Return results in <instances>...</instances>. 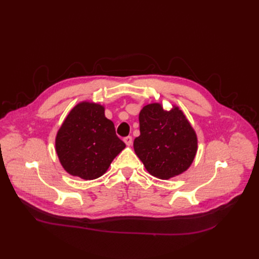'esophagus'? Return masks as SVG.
<instances>
[{"instance_id":"obj_1","label":"esophagus","mask_w":259,"mask_h":259,"mask_svg":"<svg viewBox=\"0 0 259 259\" xmlns=\"http://www.w3.org/2000/svg\"><path fill=\"white\" fill-rule=\"evenodd\" d=\"M124 142L127 146H130L132 144V137H126L124 138Z\"/></svg>"}]
</instances>
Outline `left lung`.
<instances>
[{"instance_id": "8db88e82", "label": "left lung", "mask_w": 259, "mask_h": 259, "mask_svg": "<svg viewBox=\"0 0 259 259\" xmlns=\"http://www.w3.org/2000/svg\"><path fill=\"white\" fill-rule=\"evenodd\" d=\"M139 119L141 134L133 147L147 171L160 180L186 171L195 157L197 138L179 107L165 111L160 104H149Z\"/></svg>"}]
</instances>
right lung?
Here are the masks:
<instances>
[{"instance_id":"1","label":"right lung","mask_w":259,"mask_h":259,"mask_svg":"<svg viewBox=\"0 0 259 259\" xmlns=\"http://www.w3.org/2000/svg\"><path fill=\"white\" fill-rule=\"evenodd\" d=\"M103 106L79 103L67 115L56 139V150L64 169L83 180L102 176L126 147Z\"/></svg>"}]
</instances>
